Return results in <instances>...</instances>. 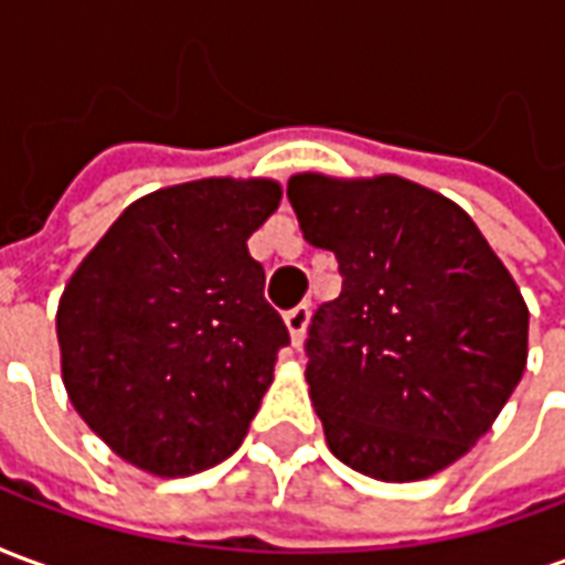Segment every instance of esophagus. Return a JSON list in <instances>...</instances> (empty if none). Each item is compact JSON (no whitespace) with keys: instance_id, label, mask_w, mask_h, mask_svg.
<instances>
[{"instance_id":"esophagus-1","label":"esophagus","mask_w":565,"mask_h":565,"mask_svg":"<svg viewBox=\"0 0 565 565\" xmlns=\"http://www.w3.org/2000/svg\"><path fill=\"white\" fill-rule=\"evenodd\" d=\"M308 315H311L308 302H299V306H294L290 311H284V323H287V330H290V339H294V344L302 342V335H306Z\"/></svg>"}]
</instances>
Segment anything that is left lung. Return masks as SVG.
<instances>
[{"label":"left lung","instance_id":"1","mask_svg":"<svg viewBox=\"0 0 565 565\" xmlns=\"http://www.w3.org/2000/svg\"><path fill=\"white\" fill-rule=\"evenodd\" d=\"M287 199L342 275L306 339L327 445L379 481L441 472L490 429L526 369L518 284L466 211L396 174H294Z\"/></svg>","mask_w":565,"mask_h":565}]
</instances>
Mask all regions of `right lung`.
Here are the masks:
<instances>
[{
	"label": "right lung",
	"mask_w": 565,
	"mask_h": 565,
	"mask_svg": "<svg viewBox=\"0 0 565 565\" xmlns=\"http://www.w3.org/2000/svg\"><path fill=\"white\" fill-rule=\"evenodd\" d=\"M275 181L205 178L132 202L84 257L56 311L72 405L150 475L211 469L238 450L290 332L266 302L250 233Z\"/></svg>",
	"instance_id": "1"
}]
</instances>
